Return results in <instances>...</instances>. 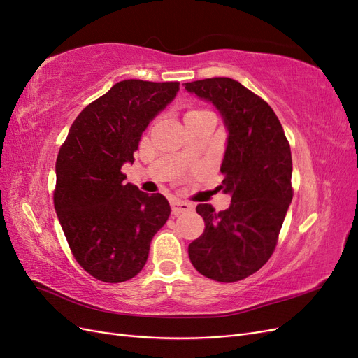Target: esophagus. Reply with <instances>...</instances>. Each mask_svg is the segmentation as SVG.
Returning a JSON list of instances; mask_svg holds the SVG:
<instances>
[{
    "label": "esophagus",
    "mask_w": 358,
    "mask_h": 358,
    "mask_svg": "<svg viewBox=\"0 0 358 358\" xmlns=\"http://www.w3.org/2000/svg\"><path fill=\"white\" fill-rule=\"evenodd\" d=\"M171 213L173 215H179L183 212H188L192 209V204L187 203V201H180V200H171Z\"/></svg>",
    "instance_id": "34e87169"
}]
</instances>
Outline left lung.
I'll return each instance as SVG.
<instances>
[{
	"mask_svg": "<svg viewBox=\"0 0 358 358\" xmlns=\"http://www.w3.org/2000/svg\"><path fill=\"white\" fill-rule=\"evenodd\" d=\"M185 90L216 106L229 129L220 189L229 209L199 204L203 234L189 243L192 266L216 282L254 275L272 257L292 200L291 149L278 116L262 96L230 78L188 82Z\"/></svg>",
	"mask_w": 358,
	"mask_h": 358,
	"instance_id": "8db88e82",
	"label": "left lung"
}]
</instances>
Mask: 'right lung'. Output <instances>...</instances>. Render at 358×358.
<instances>
[{"instance_id": "right-lung-1", "label": "right lung", "mask_w": 358, "mask_h": 358, "mask_svg": "<svg viewBox=\"0 0 358 358\" xmlns=\"http://www.w3.org/2000/svg\"><path fill=\"white\" fill-rule=\"evenodd\" d=\"M178 91L179 82H117L79 113L59 148L58 220L76 262L103 282L134 278L169 220L167 199L124 183L121 167L134 161L142 133Z\"/></svg>"}]
</instances>
